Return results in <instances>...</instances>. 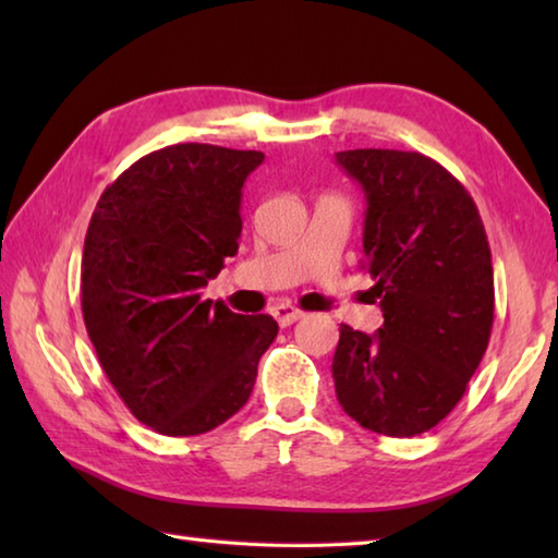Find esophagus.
I'll use <instances>...</instances> for the list:
<instances>
[{
	"label": "esophagus",
	"instance_id": "esophagus-1",
	"mask_svg": "<svg viewBox=\"0 0 558 558\" xmlns=\"http://www.w3.org/2000/svg\"><path fill=\"white\" fill-rule=\"evenodd\" d=\"M302 315H305V313H302V310H298L295 305H286V302H282V305L272 307V317L278 319L280 327H288L292 323H298Z\"/></svg>",
	"mask_w": 558,
	"mask_h": 558
}]
</instances>
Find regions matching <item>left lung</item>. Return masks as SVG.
<instances>
[{
  "instance_id": "8db88e82",
  "label": "left lung",
  "mask_w": 558,
  "mask_h": 558,
  "mask_svg": "<svg viewBox=\"0 0 558 558\" xmlns=\"http://www.w3.org/2000/svg\"><path fill=\"white\" fill-rule=\"evenodd\" d=\"M337 165L364 189V272L384 313L374 335L339 327L337 401L362 428L421 436L456 409L493 332L485 226L468 189L426 155L347 149Z\"/></svg>"
}]
</instances>
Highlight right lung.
<instances>
[{
    "instance_id": "obj_1",
    "label": "right lung",
    "mask_w": 558,
    "mask_h": 558,
    "mask_svg": "<svg viewBox=\"0 0 558 558\" xmlns=\"http://www.w3.org/2000/svg\"><path fill=\"white\" fill-rule=\"evenodd\" d=\"M256 149L182 143L128 167L90 216L81 260L83 319L130 413L162 436H199L243 409L270 315L202 298L239 253L241 189Z\"/></svg>"
}]
</instances>
